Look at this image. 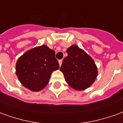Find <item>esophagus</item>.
I'll return each instance as SVG.
<instances>
[{
	"label": "esophagus",
	"instance_id": "1",
	"mask_svg": "<svg viewBox=\"0 0 123 123\" xmlns=\"http://www.w3.org/2000/svg\"><path fill=\"white\" fill-rule=\"evenodd\" d=\"M62 62V60H59V65H60V66H61Z\"/></svg>",
	"mask_w": 123,
	"mask_h": 123
}]
</instances>
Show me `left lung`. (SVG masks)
<instances>
[{
    "mask_svg": "<svg viewBox=\"0 0 123 123\" xmlns=\"http://www.w3.org/2000/svg\"><path fill=\"white\" fill-rule=\"evenodd\" d=\"M67 52L68 56L63 59L60 68L66 82L76 90H84L89 88L98 76L94 61L77 45L70 47Z\"/></svg>",
    "mask_w": 123,
    "mask_h": 123,
    "instance_id": "8db88e82",
    "label": "left lung"
}]
</instances>
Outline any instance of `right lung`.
<instances>
[{"instance_id":"add662e5","label":"right lung","mask_w":123,"mask_h":123,"mask_svg":"<svg viewBox=\"0 0 123 123\" xmlns=\"http://www.w3.org/2000/svg\"><path fill=\"white\" fill-rule=\"evenodd\" d=\"M55 52L47 45H41L27 51L18 60L16 75L24 87L37 92L47 85L51 73L59 69Z\"/></svg>"}]
</instances>
